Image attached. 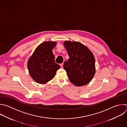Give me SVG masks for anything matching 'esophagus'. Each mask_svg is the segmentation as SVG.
I'll return each instance as SVG.
<instances>
[{"mask_svg":"<svg viewBox=\"0 0 127 127\" xmlns=\"http://www.w3.org/2000/svg\"><path fill=\"white\" fill-rule=\"evenodd\" d=\"M60 65H61V67L62 68H63V64H61Z\"/></svg>","mask_w":127,"mask_h":127,"instance_id":"esophagus-1","label":"esophagus"}]
</instances>
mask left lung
Masks as SVG:
<instances>
[{"mask_svg":"<svg viewBox=\"0 0 127 127\" xmlns=\"http://www.w3.org/2000/svg\"><path fill=\"white\" fill-rule=\"evenodd\" d=\"M64 45L69 57L64 64V69L70 81L76 86L88 84L96 72L93 54L87 46L78 42L65 41Z\"/></svg>","mask_w":127,"mask_h":127,"instance_id":"8db88e82","label":"left lung"}]
</instances>
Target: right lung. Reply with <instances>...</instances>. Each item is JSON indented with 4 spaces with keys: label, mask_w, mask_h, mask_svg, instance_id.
Here are the masks:
<instances>
[{
    "label": "right lung",
    "mask_w": 127,
    "mask_h": 127,
    "mask_svg": "<svg viewBox=\"0 0 127 127\" xmlns=\"http://www.w3.org/2000/svg\"><path fill=\"white\" fill-rule=\"evenodd\" d=\"M56 42L46 41L40 44L29 58L27 67L32 79L39 84H46L56 75L60 68L59 64L55 63L53 49Z\"/></svg>",
    "instance_id": "1"
}]
</instances>
